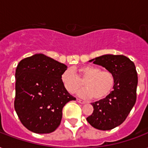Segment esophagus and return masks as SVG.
I'll return each mask as SVG.
<instances>
[{
    "label": "esophagus",
    "mask_w": 148,
    "mask_h": 148,
    "mask_svg": "<svg viewBox=\"0 0 148 148\" xmlns=\"http://www.w3.org/2000/svg\"><path fill=\"white\" fill-rule=\"evenodd\" d=\"M77 101L80 103H85L86 101H84V100H81V99H79V98H77Z\"/></svg>",
    "instance_id": "esophagus-1"
}]
</instances>
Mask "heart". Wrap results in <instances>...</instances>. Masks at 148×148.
<instances>
[{
    "instance_id": "heart-1",
    "label": "heart",
    "mask_w": 148,
    "mask_h": 148,
    "mask_svg": "<svg viewBox=\"0 0 148 148\" xmlns=\"http://www.w3.org/2000/svg\"><path fill=\"white\" fill-rule=\"evenodd\" d=\"M61 82L69 93H74L83 86V90L78 95L81 97H94L95 100L106 98L114 90L115 77L108 70H101V67L94 65H84L77 69V74L74 70H66L61 75Z\"/></svg>"
}]
</instances>
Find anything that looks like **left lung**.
<instances>
[{"label":"left lung","mask_w":148,"mask_h":148,"mask_svg":"<svg viewBox=\"0 0 148 148\" xmlns=\"http://www.w3.org/2000/svg\"><path fill=\"white\" fill-rule=\"evenodd\" d=\"M89 61L112 72L115 85L106 98L91 103L94 111L87 121L96 129L111 130L126 120L135 104L138 81L135 65L124 55L105 54Z\"/></svg>","instance_id":"left-lung-1"}]
</instances>
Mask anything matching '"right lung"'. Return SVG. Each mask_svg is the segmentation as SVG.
I'll use <instances>...</instances> for the list:
<instances>
[{
    "label": "right lung",
    "instance_id": "1",
    "mask_svg": "<svg viewBox=\"0 0 148 148\" xmlns=\"http://www.w3.org/2000/svg\"><path fill=\"white\" fill-rule=\"evenodd\" d=\"M67 66L42 53L21 60L15 72L14 109L27 129L37 134L58 128L64 106L76 98L61 82Z\"/></svg>",
    "mask_w": 148,
    "mask_h": 148
}]
</instances>
